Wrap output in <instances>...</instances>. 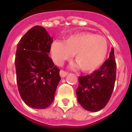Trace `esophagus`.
I'll return each instance as SVG.
<instances>
[{"label": "esophagus", "mask_w": 132, "mask_h": 132, "mask_svg": "<svg viewBox=\"0 0 132 132\" xmlns=\"http://www.w3.org/2000/svg\"><path fill=\"white\" fill-rule=\"evenodd\" d=\"M59 74H60V76L61 78H64L66 77L67 74H68V73L66 71H64L63 70H61L60 71V73H59Z\"/></svg>", "instance_id": "obj_1"}]
</instances>
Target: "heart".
Masks as SVG:
<instances>
[{
  "label": "heart",
  "instance_id": "obj_1",
  "mask_svg": "<svg viewBox=\"0 0 132 132\" xmlns=\"http://www.w3.org/2000/svg\"><path fill=\"white\" fill-rule=\"evenodd\" d=\"M50 52L54 62L58 66L70 60L74 54L76 67L83 72H93L105 62L108 52L107 39L90 32L71 35L63 41L52 42Z\"/></svg>",
  "mask_w": 132,
  "mask_h": 132
}]
</instances>
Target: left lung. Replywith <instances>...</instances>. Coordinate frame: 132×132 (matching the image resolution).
I'll list each match as a JSON object with an SVG mask.
<instances>
[{"instance_id":"1","label":"left lung","mask_w":132,"mask_h":132,"mask_svg":"<svg viewBox=\"0 0 132 132\" xmlns=\"http://www.w3.org/2000/svg\"><path fill=\"white\" fill-rule=\"evenodd\" d=\"M117 65L114 49L109 59L90 75L79 76L76 89L78 101L85 110L97 112L108 104L113 91L116 79Z\"/></svg>"}]
</instances>
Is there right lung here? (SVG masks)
Masks as SVG:
<instances>
[{
    "label": "right lung",
    "mask_w": 132,
    "mask_h": 132,
    "mask_svg": "<svg viewBox=\"0 0 132 132\" xmlns=\"http://www.w3.org/2000/svg\"><path fill=\"white\" fill-rule=\"evenodd\" d=\"M53 38L45 28L35 26L18 44L15 64L19 93L24 103L45 109L54 99L60 70L49 56Z\"/></svg>",
    "instance_id": "1"
}]
</instances>
